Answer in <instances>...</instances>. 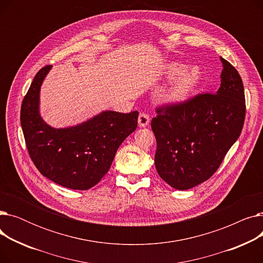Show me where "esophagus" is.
<instances>
[{"label":"esophagus","mask_w":263,"mask_h":263,"mask_svg":"<svg viewBox=\"0 0 263 263\" xmlns=\"http://www.w3.org/2000/svg\"><path fill=\"white\" fill-rule=\"evenodd\" d=\"M150 122V117L147 113H141L139 116V124L140 127H147Z\"/></svg>","instance_id":"1"}]
</instances>
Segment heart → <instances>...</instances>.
<instances>
[{"mask_svg": "<svg viewBox=\"0 0 263 263\" xmlns=\"http://www.w3.org/2000/svg\"><path fill=\"white\" fill-rule=\"evenodd\" d=\"M182 69L183 66L178 63H172L167 67L168 78H175L179 74L174 83V85L167 92V99L174 102L184 100L190 95L192 89L194 88L198 80L199 72L196 68H187L182 73L181 71ZM180 72L181 74L180 73Z\"/></svg>", "mask_w": 263, "mask_h": 263, "instance_id": "obj_1", "label": "heart"}]
</instances>
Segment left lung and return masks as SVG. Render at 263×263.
<instances>
[{
    "label": "left lung",
    "instance_id": "left-lung-1",
    "mask_svg": "<svg viewBox=\"0 0 263 263\" xmlns=\"http://www.w3.org/2000/svg\"><path fill=\"white\" fill-rule=\"evenodd\" d=\"M220 61L222 81L215 93L158 107L151 120L156 168L174 189L189 190L208 180L241 134L246 110L242 79L229 62Z\"/></svg>",
    "mask_w": 263,
    "mask_h": 263
}]
</instances>
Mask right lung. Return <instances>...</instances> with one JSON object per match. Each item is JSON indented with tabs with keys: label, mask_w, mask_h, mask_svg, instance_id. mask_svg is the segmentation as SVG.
<instances>
[{
	"label": "right lung",
	"mask_w": 263,
	"mask_h": 263,
	"mask_svg": "<svg viewBox=\"0 0 263 263\" xmlns=\"http://www.w3.org/2000/svg\"><path fill=\"white\" fill-rule=\"evenodd\" d=\"M51 68L40 69L22 101L20 120L26 148L37 170L51 181L88 190L108 172L117 149L135 131L139 112L104 110L74 127H50L39 114V92Z\"/></svg>",
	"instance_id": "right-lung-1"
}]
</instances>
